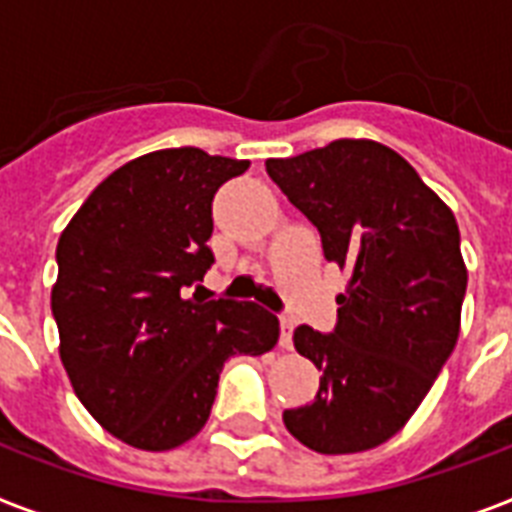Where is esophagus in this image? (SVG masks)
Returning <instances> with one entry per match:
<instances>
[{
    "label": "esophagus",
    "mask_w": 512,
    "mask_h": 512,
    "mask_svg": "<svg viewBox=\"0 0 512 512\" xmlns=\"http://www.w3.org/2000/svg\"><path fill=\"white\" fill-rule=\"evenodd\" d=\"M292 329H295V321L281 319V348H292Z\"/></svg>",
    "instance_id": "esophagus-1"
}]
</instances>
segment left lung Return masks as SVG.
<instances>
[{"label":"left lung","mask_w":512,"mask_h":512,"mask_svg":"<svg viewBox=\"0 0 512 512\" xmlns=\"http://www.w3.org/2000/svg\"><path fill=\"white\" fill-rule=\"evenodd\" d=\"M265 170L350 273L335 329H295L297 353L324 377L284 425L313 452H366L404 428L457 345L460 228L412 164L374 140H335Z\"/></svg>","instance_id":"obj_1"}]
</instances>
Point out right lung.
Instances as JSON below:
<instances>
[{"mask_svg":"<svg viewBox=\"0 0 512 512\" xmlns=\"http://www.w3.org/2000/svg\"><path fill=\"white\" fill-rule=\"evenodd\" d=\"M247 167L201 148L154 151L111 172L60 233V361L84 409L135 449L196 436L225 361L279 342V319L260 305L199 297L215 263L212 199Z\"/></svg>","mask_w":512,"mask_h":512,"instance_id":"obj_1","label":"right lung"}]
</instances>
